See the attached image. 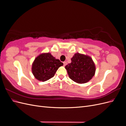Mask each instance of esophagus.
<instances>
[{
	"label": "esophagus",
	"instance_id": "34e87169",
	"mask_svg": "<svg viewBox=\"0 0 126 126\" xmlns=\"http://www.w3.org/2000/svg\"><path fill=\"white\" fill-rule=\"evenodd\" d=\"M67 64V63L66 62H63V66H65Z\"/></svg>",
	"mask_w": 126,
	"mask_h": 126
}]
</instances>
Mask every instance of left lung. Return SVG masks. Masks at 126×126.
Returning a JSON list of instances; mask_svg holds the SVG:
<instances>
[{"instance_id":"8db88e82","label":"left lung","mask_w":126,"mask_h":126,"mask_svg":"<svg viewBox=\"0 0 126 126\" xmlns=\"http://www.w3.org/2000/svg\"><path fill=\"white\" fill-rule=\"evenodd\" d=\"M71 63L65 66L69 78L79 83L89 81L94 75L96 68L91 57L79 53L71 59Z\"/></svg>"}]
</instances>
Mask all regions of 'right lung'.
<instances>
[{"label": "right lung", "instance_id": "right-lung-1", "mask_svg": "<svg viewBox=\"0 0 126 126\" xmlns=\"http://www.w3.org/2000/svg\"><path fill=\"white\" fill-rule=\"evenodd\" d=\"M63 63L56 59L50 53L43 54L34 60L32 72L35 77L39 81H45L54 76L59 67Z\"/></svg>", "mask_w": 126, "mask_h": 126}]
</instances>
